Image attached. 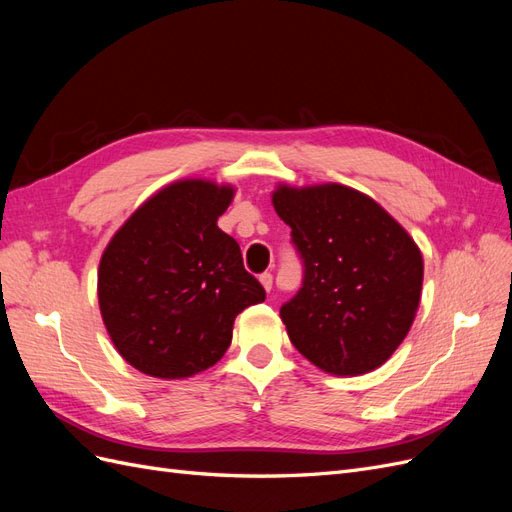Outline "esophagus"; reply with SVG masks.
I'll return each mask as SVG.
<instances>
[{
  "label": "esophagus",
  "instance_id": "esophagus-1",
  "mask_svg": "<svg viewBox=\"0 0 512 512\" xmlns=\"http://www.w3.org/2000/svg\"><path fill=\"white\" fill-rule=\"evenodd\" d=\"M258 280H260V284H262V286H265V290H267V292H271V288H273V275H271L269 271L260 273Z\"/></svg>",
  "mask_w": 512,
  "mask_h": 512
}]
</instances>
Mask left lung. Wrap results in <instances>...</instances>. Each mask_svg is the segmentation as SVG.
<instances>
[{
	"instance_id": "8db88e82",
	"label": "left lung",
	"mask_w": 512,
	"mask_h": 512,
	"mask_svg": "<svg viewBox=\"0 0 512 512\" xmlns=\"http://www.w3.org/2000/svg\"><path fill=\"white\" fill-rule=\"evenodd\" d=\"M303 262L280 309L292 346L335 376L380 367L408 335L421 301L423 256L376 200L339 183L273 192Z\"/></svg>"
}]
</instances>
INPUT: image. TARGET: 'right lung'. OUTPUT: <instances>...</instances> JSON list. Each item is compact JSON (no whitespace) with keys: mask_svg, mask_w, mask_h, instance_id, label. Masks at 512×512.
Segmentation results:
<instances>
[{"mask_svg":"<svg viewBox=\"0 0 512 512\" xmlns=\"http://www.w3.org/2000/svg\"><path fill=\"white\" fill-rule=\"evenodd\" d=\"M235 190L177 181L138 207L108 243L98 271L106 331L132 367L188 378L218 363L232 322L265 301L239 243L218 228Z\"/></svg>","mask_w":512,"mask_h":512,"instance_id":"1","label":"right lung"}]
</instances>
